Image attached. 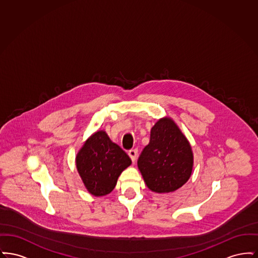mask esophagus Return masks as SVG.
<instances>
[{
	"instance_id": "esophagus-1",
	"label": "esophagus",
	"mask_w": 258,
	"mask_h": 258,
	"mask_svg": "<svg viewBox=\"0 0 258 258\" xmlns=\"http://www.w3.org/2000/svg\"><path fill=\"white\" fill-rule=\"evenodd\" d=\"M137 153H138L137 149H132V150H130V151H128V156H130V158L132 159L133 161H135V160H136V158H137Z\"/></svg>"
}]
</instances>
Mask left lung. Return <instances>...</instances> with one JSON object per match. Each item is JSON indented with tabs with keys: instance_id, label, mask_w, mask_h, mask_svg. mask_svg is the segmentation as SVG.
Here are the masks:
<instances>
[{
	"instance_id": "8db88e82",
	"label": "left lung",
	"mask_w": 258,
	"mask_h": 258,
	"mask_svg": "<svg viewBox=\"0 0 258 258\" xmlns=\"http://www.w3.org/2000/svg\"><path fill=\"white\" fill-rule=\"evenodd\" d=\"M148 187L158 194L175 191L187 182L194 166L189 142L171 118L160 119L137 160Z\"/></svg>"
}]
</instances>
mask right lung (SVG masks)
<instances>
[{"label": "right lung", "mask_w": 258, "mask_h": 258, "mask_svg": "<svg viewBox=\"0 0 258 258\" xmlns=\"http://www.w3.org/2000/svg\"><path fill=\"white\" fill-rule=\"evenodd\" d=\"M131 164L126 153L104 131L91 135L76 156L77 171L87 190L95 197L110 194L121 173Z\"/></svg>", "instance_id": "1"}]
</instances>
